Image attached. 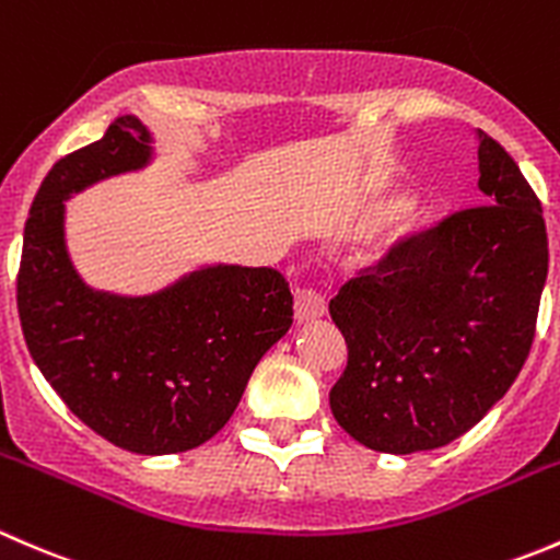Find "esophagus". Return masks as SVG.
<instances>
[{"mask_svg": "<svg viewBox=\"0 0 560 560\" xmlns=\"http://www.w3.org/2000/svg\"><path fill=\"white\" fill-rule=\"evenodd\" d=\"M293 313L299 320H313L326 313V299L324 293L315 288H296L293 291Z\"/></svg>", "mask_w": 560, "mask_h": 560, "instance_id": "1", "label": "esophagus"}]
</instances>
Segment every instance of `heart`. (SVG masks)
<instances>
[{
    "label": "heart",
    "instance_id": "b5f03b06",
    "mask_svg": "<svg viewBox=\"0 0 560 560\" xmlns=\"http://www.w3.org/2000/svg\"><path fill=\"white\" fill-rule=\"evenodd\" d=\"M397 209H400V207H397V203H392V207H386V209H384V214H392V212H397Z\"/></svg>",
    "mask_w": 560,
    "mask_h": 560
}]
</instances>
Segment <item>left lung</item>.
<instances>
[{
    "instance_id": "obj_1",
    "label": "left lung",
    "mask_w": 560,
    "mask_h": 560,
    "mask_svg": "<svg viewBox=\"0 0 560 560\" xmlns=\"http://www.w3.org/2000/svg\"><path fill=\"white\" fill-rule=\"evenodd\" d=\"M476 136L487 203L400 240L329 302L348 346L329 406L368 450L460 439L528 359L547 280L541 203L506 149Z\"/></svg>"
}]
</instances>
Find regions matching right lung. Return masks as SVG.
Returning <instances> with one entry per match:
<instances>
[{"instance_id":"obj_1","label":"right lung","mask_w":560,"mask_h":560,"mask_svg":"<svg viewBox=\"0 0 560 560\" xmlns=\"http://www.w3.org/2000/svg\"><path fill=\"white\" fill-rule=\"evenodd\" d=\"M152 136L119 116L100 141L43 179L24 229L19 315L32 359L65 406L136 455H174L212 439L247 378L293 320L278 269L207 267L152 296L92 291L65 245V201L105 176L143 168Z\"/></svg>"}]
</instances>
